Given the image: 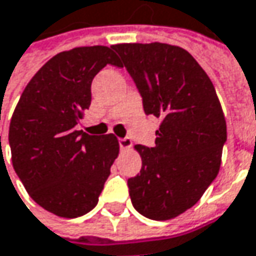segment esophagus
<instances>
[{"label":"esophagus","instance_id":"1","mask_svg":"<svg viewBox=\"0 0 256 256\" xmlns=\"http://www.w3.org/2000/svg\"><path fill=\"white\" fill-rule=\"evenodd\" d=\"M120 147H121V150H128V148L132 147V141H131V138H128V136H125V138H120Z\"/></svg>","mask_w":256,"mask_h":256}]
</instances>
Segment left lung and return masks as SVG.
Returning <instances> with one entry per match:
<instances>
[{
  "label": "left lung",
  "instance_id": "obj_1",
  "mask_svg": "<svg viewBox=\"0 0 256 256\" xmlns=\"http://www.w3.org/2000/svg\"><path fill=\"white\" fill-rule=\"evenodd\" d=\"M121 56L142 96L147 115L160 118L156 146H135L142 167L128 178L135 210L168 220L194 206L216 178L226 121L214 86L194 58L178 46L124 43Z\"/></svg>",
  "mask_w": 256,
  "mask_h": 256
}]
</instances>
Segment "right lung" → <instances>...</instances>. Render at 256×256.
<instances>
[{
	"mask_svg": "<svg viewBox=\"0 0 256 256\" xmlns=\"http://www.w3.org/2000/svg\"><path fill=\"white\" fill-rule=\"evenodd\" d=\"M106 64L121 66L106 46L58 53L32 76L10 122L14 170L30 198L60 218L95 208L120 152L114 134L76 130L90 106L92 80Z\"/></svg>",
	"mask_w": 256,
	"mask_h": 256,
	"instance_id": "add662e5",
	"label": "right lung"
}]
</instances>
